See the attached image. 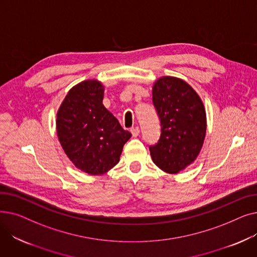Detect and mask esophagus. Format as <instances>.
I'll return each mask as SVG.
<instances>
[{"instance_id":"obj_1","label":"esophagus","mask_w":257,"mask_h":257,"mask_svg":"<svg viewBox=\"0 0 257 257\" xmlns=\"http://www.w3.org/2000/svg\"><path fill=\"white\" fill-rule=\"evenodd\" d=\"M130 132L132 133V136L136 138V137H138L139 134H140V128L139 127H133V128L130 129Z\"/></svg>"}]
</instances>
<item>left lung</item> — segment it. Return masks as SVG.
I'll use <instances>...</instances> for the list:
<instances>
[{"instance_id":"obj_1","label":"left lung","mask_w":257,"mask_h":257,"mask_svg":"<svg viewBox=\"0 0 257 257\" xmlns=\"http://www.w3.org/2000/svg\"><path fill=\"white\" fill-rule=\"evenodd\" d=\"M161 134L151 146L153 163L166 173L177 174L197 159L206 134V111L196 90L184 80L164 76L152 88Z\"/></svg>"}]
</instances>
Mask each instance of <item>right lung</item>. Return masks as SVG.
<instances>
[{
	"label": "right lung",
	"instance_id": "1",
	"mask_svg": "<svg viewBox=\"0 0 257 257\" xmlns=\"http://www.w3.org/2000/svg\"><path fill=\"white\" fill-rule=\"evenodd\" d=\"M105 86L97 79L73 86L56 114L58 141L73 165L89 175H102L119 161L131 133L103 105Z\"/></svg>",
	"mask_w": 257,
	"mask_h": 257
}]
</instances>
